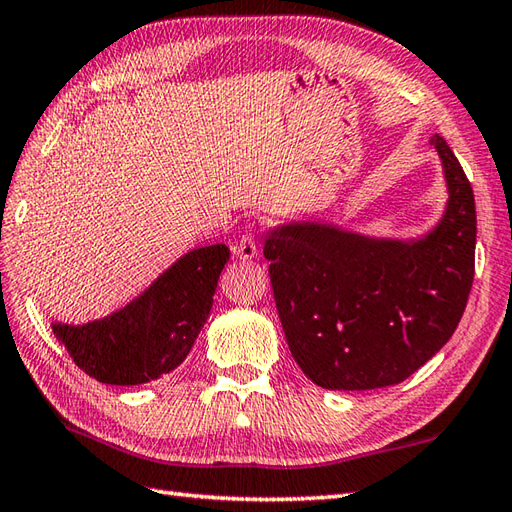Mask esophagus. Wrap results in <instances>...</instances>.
I'll use <instances>...</instances> for the list:
<instances>
[{
    "mask_svg": "<svg viewBox=\"0 0 512 512\" xmlns=\"http://www.w3.org/2000/svg\"><path fill=\"white\" fill-rule=\"evenodd\" d=\"M234 252H236V256L241 258V260H252V258H256L260 254V247H258V243L254 241L252 236H243L241 241H238V245L234 247Z\"/></svg>",
    "mask_w": 512,
    "mask_h": 512,
    "instance_id": "34e87169",
    "label": "esophagus"
}]
</instances>
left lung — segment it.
Instances as JSON below:
<instances>
[{
	"label": "left lung",
	"mask_w": 512,
	"mask_h": 512,
	"mask_svg": "<svg viewBox=\"0 0 512 512\" xmlns=\"http://www.w3.org/2000/svg\"><path fill=\"white\" fill-rule=\"evenodd\" d=\"M447 184L438 223L416 238H379L322 221L265 234L276 309L293 359L326 390L405 381L449 342L475 269V199L467 175L434 135Z\"/></svg>",
	"instance_id": "8db88e82"
}]
</instances>
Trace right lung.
Returning a JSON list of instances; mask_svg holds the SVG:
<instances>
[{"instance_id":"add662e5","label":"right lung","mask_w":512,"mask_h":512,"mask_svg":"<svg viewBox=\"0 0 512 512\" xmlns=\"http://www.w3.org/2000/svg\"><path fill=\"white\" fill-rule=\"evenodd\" d=\"M230 249H190L138 298L87 324L52 322L56 339L89 377L107 385H140L173 372L206 324Z\"/></svg>"}]
</instances>
